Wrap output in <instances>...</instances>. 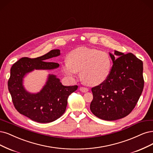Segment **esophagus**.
Segmentation results:
<instances>
[{
    "instance_id": "esophagus-1",
    "label": "esophagus",
    "mask_w": 153,
    "mask_h": 153,
    "mask_svg": "<svg viewBox=\"0 0 153 153\" xmlns=\"http://www.w3.org/2000/svg\"><path fill=\"white\" fill-rule=\"evenodd\" d=\"M80 91H82V92H87L88 91V88H87V87H81L80 88Z\"/></svg>"
}]
</instances>
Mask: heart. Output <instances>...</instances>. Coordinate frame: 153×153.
<instances>
[{
    "mask_svg": "<svg viewBox=\"0 0 153 153\" xmlns=\"http://www.w3.org/2000/svg\"><path fill=\"white\" fill-rule=\"evenodd\" d=\"M111 67L112 61L106 52L79 47L70 52L62 71L72 80H75L78 72H80L82 80L85 83L97 85L107 80Z\"/></svg>",
    "mask_w": 153,
    "mask_h": 153,
    "instance_id": "b5f03b06",
    "label": "heart"
}]
</instances>
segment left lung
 I'll list each match as a JSON object with an SVG mask.
<instances>
[{"label":"left lung","mask_w":153,"mask_h":153,"mask_svg":"<svg viewBox=\"0 0 153 153\" xmlns=\"http://www.w3.org/2000/svg\"><path fill=\"white\" fill-rule=\"evenodd\" d=\"M113 65L106 81L92 88L90 109L100 119L113 121L127 117L137 103L144 88L143 62L131 53H109Z\"/></svg>","instance_id":"8db88e82"}]
</instances>
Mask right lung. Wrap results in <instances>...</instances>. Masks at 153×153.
<instances>
[{
  "label": "right lung",
  "mask_w": 153,
  "mask_h": 153,
  "mask_svg": "<svg viewBox=\"0 0 153 153\" xmlns=\"http://www.w3.org/2000/svg\"><path fill=\"white\" fill-rule=\"evenodd\" d=\"M59 55L60 51L54 49L36 58L22 57L10 68L7 84L14 106L20 114L35 122L49 123L60 118L66 111L68 97L78 88L77 85H62L56 75H49L46 84L37 94L29 93L25 89L23 79L26 73L33 70L58 68V63L47 61Z\"/></svg>",
  "instance_id": "1"
}]
</instances>
